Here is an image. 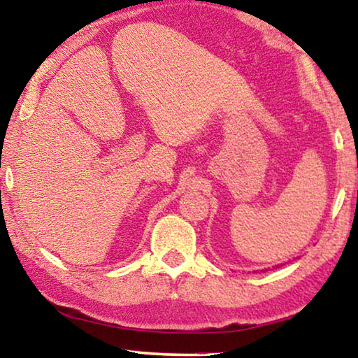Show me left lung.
Masks as SVG:
<instances>
[{"label": "left lung", "instance_id": "obj_1", "mask_svg": "<svg viewBox=\"0 0 358 358\" xmlns=\"http://www.w3.org/2000/svg\"><path fill=\"white\" fill-rule=\"evenodd\" d=\"M281 265H282V264H280V265H276V266H281Z\"/></svg>", "mask_w": 358, "mask_h": 358}]
</instances>
